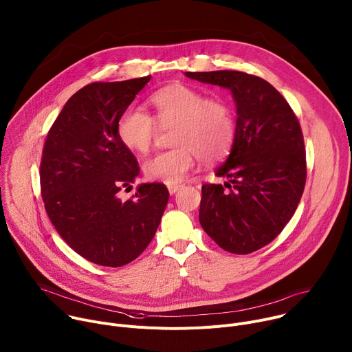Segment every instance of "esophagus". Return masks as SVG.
<instances>
[{
	"mask_svg": "<svg viewBox=\"0 0 352 352\" xmlns=\"http://www.w3.org/2000/svg\"><path fill=\"white\" fill-rule=\"evenodd\" d=\"M181 188H182V185H177V184H175V185H168V192H170L171 195H174V193L178 192Z\"/></svg>",
	"mask_w": 352,
	"mask_h": 352,
	"instance_id": "34e87169",
	"label": "esophagus"
}]
</instances>
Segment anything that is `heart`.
Returning a JSON list of instances; mask_svg holds the SVG:
<instances>
[{"instance_id":"obj_1","label":"heart","mask_w":352,"mask_h":352,"mask_svg":"<svg viewBox=\"0 0 352 352\" xmlns=\"http://www.w3.org/2000/svg\"><path fill=\"white\" fill-rule=\"evenodd\" d=\"M148 104L152 116L128 107L117 122L120 142L136 153H146L152 147L159 128H174L171 144L175 147L150 156L143 163L148 179L175 185L186 178L199 159L216 163L230 153L236 122L227 100L208 97L200 89L175 83L152 94Z\"/></svg>"}]
</instances>
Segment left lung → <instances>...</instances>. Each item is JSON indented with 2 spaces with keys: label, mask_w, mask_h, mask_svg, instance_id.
Returning <instances> with one entry per match:
<instances>
[{
  "label": "left lung",
  "mask_w": 352,
  "mask_h": 352,
  "mask_svg": "<svg viewBox=\"0 0 352 352\" xmlns=\"http://www.w3.org/2000/svg\"><path fill=\"white\" fill-rule=\"evenodd\" d=\"M188 78L227 87L236 106V136L216 175L223 185L202 186L199 221L230 254L246 255L270 243L295 213L307 181L299 121L267 80L239 71L186 72Z\"/></svg>",
  "instance_id": "8db88e82"
}]
</instances>
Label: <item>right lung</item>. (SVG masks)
Wrapping results in <instances>:
<instances>
[{
	"instance_id": "1",
	"label": "right lung",
	"mask_w": 352,
	"mask_h": 352,
	"mask_svg": "<svg viewBox=\"0 0 352 352\" xmlns=\"http://www.w3.org/2000/svg\"><path fill=\"white\" fill-rule=\"evenodd\" d=\"M94 82L78 90L47 133L40 163L45 212L61 238L89 262L121 267L153 239L168 202L164 184L122 188L139 175L138 160L117 136L120 116L150 80Z\"/></svg>"
}]
</instances>
